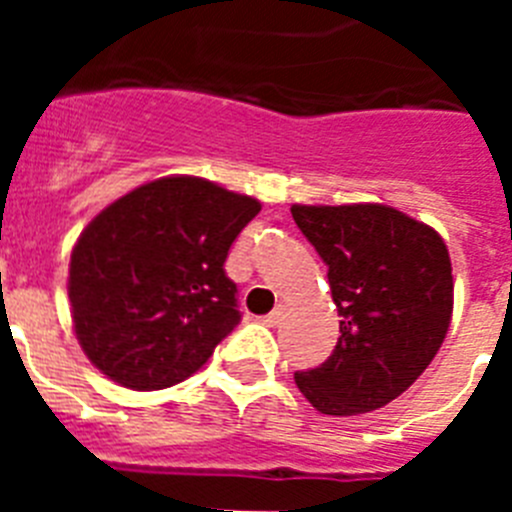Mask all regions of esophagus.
<instances>
[{"label":"esophagus","mask_w":512,"mask_h":512,"mask_svg":"<svg viewBox=\"0 0 512 512\" xmlns=\"http://www.w3.org/2000/svg\"><path fill=\"white\" fill-rule=\"evenodd\" d=\"M282 318H284V305H277V307H274V310L269 312V315H266L264 323L274 328V325H279V320H282Z\"/></svg>","instance_id":"obj_1"}]
</instances>
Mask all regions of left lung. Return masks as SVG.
Returning a JSON list of instances; mask_svg holds the SVG:
<instances>
[{
  "mask_svg": "<svg viewBox=\"0 0 512 512\" xmlns=\"http://www.w3.org/2000/svg\"><path fill=\"white\" fill-rule=\"evenodd\" d=\"M292 217L328 266L341 315L333 354L295 382L325 415L377 410L425 372L454 307L441 235L387 205H292Z\"/></svg>",
  "mask_w": 512,
  "mask_h": 512,
  "instance_id": "left-lung-1",
  "label": "left lung"
}]
</instances>
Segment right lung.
<instances>
[{"instance_id": "add662e5", "label": "right lung", "mask_w": 512, "mask_h": 512, "mask_svg": "<svg viewBox=\"0 0 512 512\" xmlns=\"http://www.w3.org/2000/svg\"><path fill=\"white\" fill-rule=\"evenodd\" d=\"M259 200L166 176L104 207L76 241L69 300L99 372L130 390L192 377L241 323L225 259Z\"/></svg>"}]
</instances>
